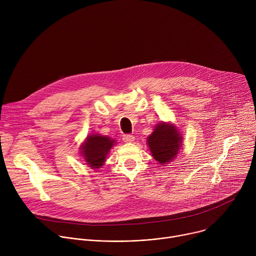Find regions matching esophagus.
Wrapping results in <instances>:
<instances>
[{
	"mask_svg": "<svg viewBox=\"0 0 256 256\" xmlns=\"http://www.w3.org/2000/svg\"><path fill=\"white\" fill-rule=\"evenodd\" d=\"M134 140V138L132 134H124V136H122V140L124 142H132Z\"/></svg>",
	"mask_w": 256,
	"mask_h": 256,
	"instance_id": "esophagus-1",
	"label": "esophagus"
}]
</instances>
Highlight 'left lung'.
Segmentation results:
<instances>
[{"label": "left lung", "mask_w": 256, "mask_h": 256, "mask_svg": "<svg viewBox=\"0 0 256 256\" xmlns=\"http://www.w3.org/2000/svg\"><path fill=\"white\" fill-rule=\"evenodd\" d=\"M147 144L153 158L165 165L177 156L182 147V136L174 124L161 122L148 136Z\"/></svg>", "instance_id": "8db88e82"}]
</instances>
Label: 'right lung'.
<instances>
[{
	"label": "right lung",
	"mask_w": 256,
	"mask_h": 256,
	"mask_svg": "<svg viewBox=\"0 0 256 256\" xmlns=\"http://www.w3.org/2000/svg\"><path fill=\"white\" fill-rule=\"evenodd\" d=\"M114 144L116 140L109 136L90 134L81 146V154L89 167L98 169L104 164L109 151Z\"/></svg>",
	"instance_id": "1"
}]
</instances>
